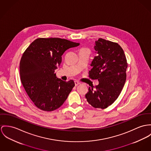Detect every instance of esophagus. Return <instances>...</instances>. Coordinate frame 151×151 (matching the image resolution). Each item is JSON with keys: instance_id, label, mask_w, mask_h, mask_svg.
Returning a JSON list of instances; mask_svg holds the SVG:
<instances>
[{"instance_id": "obj_1", "label": "esophagus", "mask_w": 151, "mask_h": 151, "mask_svg": "<svg viewBox=\"0 0 151 151\" xmlns=\"http://www.w3.org/2000/svg\"><path fill=\"white\" fill-rule=\"evenodd\" d=\"M81 83L79 82L78 81H75V86H78V85H79Z\"/></svg>"}]
</instances>
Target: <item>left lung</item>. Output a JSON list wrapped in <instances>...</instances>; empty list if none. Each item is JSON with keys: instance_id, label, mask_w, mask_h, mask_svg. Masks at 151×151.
Masks as SVG:
<instances>
[{"instance_id": "8db88e82", "label": "left lung", "mask_w": 151, "mask_h": 151, "mask_svg": "<svg viewBox=\"0 0 151 151\" xmlns=\"http://www.w3.org/2000/svg\"><path fill=\"white\" fill-rule=\"evenodd\" d=\"M97 53L91 64L89 78L98 79L99 84L89 87L86 98L95 108L104 109L118 98L127 79V60L122 48L118 44L102 38L95 41Z\"/></svg>"}]
</instances>
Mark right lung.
Instances as JSON below:
<instances>
[{"label": "right lung", "mask_w": 151, "mask_h": 151, "mask_svg": "<svg viewBox=\"0 0 151 151\" xmlns=\"http://www.w3.org/2000/svg\"><path fill=\"white\" fill-rule=\"evenodd\" d=\"M79 44L60 38H39L23 53L19 66L21 81L38 109L53 111L67 99L75 83L57 78L55 70L60 65L65 51Z\"/></svg>", "instance_id": "obj_1"}]
</instances>
